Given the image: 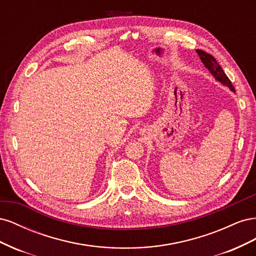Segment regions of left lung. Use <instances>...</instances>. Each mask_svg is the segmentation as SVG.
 <instances>
[{
    "instance_id": "8db88e82",
    "label": "left lung",
    "mask_w": 256,
    "mask_h": 256,
    "mask_svg": "<svg viewBox=\"0 0 256 256\" xmlns=\"http://www.w3.org/2000/svg\"><path fill=\"white\" fill-rule=\"evenodd\" d=\"M196 52L198 54L200 60H202L203 64L205 65V67L212 72V74L214 76V78L218 81H220L221 83H223L224 85H228L232 90L235 92V88L233 86V84H232L230 80L228 78V76L223 72L222 67L218 64V62L216 60V58L212 56V54H209L200 49H198Z\"/></svg>"
}]
</instances>
